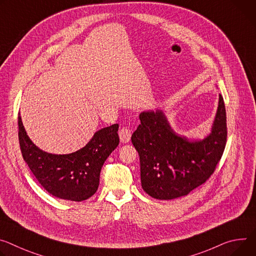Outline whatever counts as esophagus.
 Wrapping results in <instances>:
<instances>
[{
	"label": "esophagus",
	"instance_id": "esophagus-1",
	"mask_svg": "<svg viewBox=\"0 0 256 256\" xmlns=\"http://www.w3.org/2000/svg\"><path fill=\"white\" fill-rule=\"evenodd\" d=\"M120 142L122 143H128L130 140V136H132V132L128 128H122L120 130Z\"/></svg>",
	"mask_w": 256,
	"mask_h": 256
}]
</instances>
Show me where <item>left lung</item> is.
<instances>
[{
  "instance_id": "8db88e82",
  "label": "left lung",
  "mask_w": 256,
  "mask_h": 256,
  "mask_svg": "<svg viewBox=\"0 0 256 256\" xmlns=\"http://www.w3.org/2000/svg\"><path fill=\"white\" fill-rule=\"evenodd\" d=\"M140 120L132 143L140 156L142 188L148 195L176 199L210 178L226 143V115L220 94L212 132L200 141L176 134L161 110L142 112Z\"/></svg>"
}]
</instances>
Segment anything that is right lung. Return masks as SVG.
<instances>
[{
  "label": "right lung",
  "mask_w": 256,
  "mask_h": 256,
  "mask_svg": "<svg viewBox=\"0 0 256 256\" xmlns=\"http://www.w3.org/2000/svg\"><path fill=\"white\" fill-rule=\"evenodd\" d=\"M18 138L22 157L42 187L69 201H84L99 187L105 160L118 146V124L99 130L82 149L70 154H51L38 148L28 138L18 113Z\"/></svg>",
  "instance_id": "1"
}]
</instances>
